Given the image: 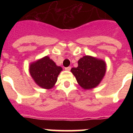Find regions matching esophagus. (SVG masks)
<instances>
[{"label": "esophagus", "mask_w": 133, "mask_h": 133, "mask_svg": "<svg viewBox=\"0 0 133 133\" xmlns=\"http://www.w3.org/2000/svg\"><path fill=\"white\" fill-rule=\"evenodd\" d=\"M70 69H71V67H70V66H68V67L65 68V70H67V71H69V70H70Z\"/></svg>", "instance_id": "obj_1"}]
</instances>
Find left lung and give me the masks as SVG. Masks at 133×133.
Segmentation results:
<instances>
[{"instance_id":"1","label":"left lung","mask_w":133,"mask_h":133,"mask_svg":"<svg viewBox=\"0 0 133 133\" xmlns=\"http://www.w3.org/2000/svg\"><path fill=\"white\" fill-rule=\"evenodd\" d=\"M107 70L106 62L95 56L86 55L78 61V66L70 71L82 89L89 90L97 87L104 78Z\"/></svg>"}]
</instances>
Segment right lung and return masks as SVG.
Here are the masks:
<instances>
[{
    "mask_svg": "<svg viewBox=\"0 0 133 133\" xmlns=\"http://www.w3.org/2000/svg\"><path fill=\"white\" fill-rule=\"evenodd\" d=\"M62 70V67L56 65L48 56L36 60L29 65V72L35 83L44 89H50L55 87Z\"/></svg>",
    "mask_w": 133,
    "mask_h": 133,
    "instance_id": "right-lung-1",
    "label": "right lung"
}]
</instances>
